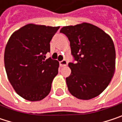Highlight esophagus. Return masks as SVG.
<instances>
[{"label":"esophagus","instance_id":"1","mask_svg":"<svg viewBox=\"0 0 122 122\" xmlns=\"http://www.w3.org/2000/svg\"><path fill=\"white\" fill-rule=\"evenodd\" d=\"M67 64H68V62H67L66 60H63V61H61L59 62V65H60L61 67L66 66H67Z\"/></svg>","mask_w":122,"mask_h":122}]
</instances>
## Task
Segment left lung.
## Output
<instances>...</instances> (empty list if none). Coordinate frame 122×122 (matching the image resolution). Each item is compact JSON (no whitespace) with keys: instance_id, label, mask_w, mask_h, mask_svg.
I'll return each instance as SVG.
<instances>
[{"instance_id":"8db88e82","label":"left lung","mask_w":122,"mask_h":122,"mask_svg":"<svg viewBox=\"0 0 122 122\" xmlns=\"http://www.w3.org/2000/svg\"><path fill=\"white\" fill-rule=\"evenodd\" d=\"M70 41L74 62L68 63L71 75L66 78L72 95L90 100L110 84L115 70L116 54L111 37L99 27L82 23L61 28Z\"/></svg>"}]
</instances>
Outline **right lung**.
<instances>
[{"mask_svg":"<svg viewBox=\"0 0 122 122\" xmlns=\"http://www.w3.org/2000/svg\"><path fill=\"white\" fill-rule=\"evenodd\" d=\"M59 27L28 24L15 32L5 49L8 78L15 92L25 100L39 101L51 91L58 74L59 61L51 57L50 41Z\"/></svg>","mask_w":122,"mask_h":122,"instance_id":"add662e5","label":"right lung"}]
</instances>
